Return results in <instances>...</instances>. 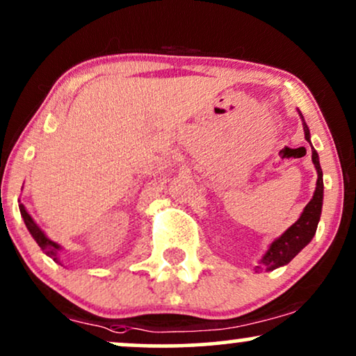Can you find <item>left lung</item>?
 Instances as JSON below:
<instances>
[{
  "label": "left lung",
  "instance_id": "obj_1",
  "mask_svg": "<svg viewBox=\"0 0 356 356\" xmlns=\"http://www.w3.org/2000/svg\"><path fill=\"white\" fill-rule=\"evenodd\" d=\"M304 136L306 140L311 142V136H309V129L304 124ZM312 161L316 165L317 170V186L316 193H314L312 200L309 201V204L304 207L301 218L294 222L286 232L281 235L280 238H276L271 243L268 252L263 257L261 265L258 268H266V270H275L278 266H283L286 263H289L304 247L311 242L314 234L317 230V224H319L321 212H322V200H324V179H322V168L319 163V155L314 150L312 147Z\"/></svg>",
  "mask_w": 356,
  "mask_h": 356
}]
</instances>
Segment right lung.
Instances as JSON below:
<instances>
[{"label": "right lung", "mask_w": 356, "mask_h": 356, "mask_svg": "<svg viewBox=\"0 0 356 356\" xmlns=\"http://www.w3.org/2000/svg\"><path fill=\"white\" fill-rule=\"evenodd\" d=\"M19 211H21L22 219H24V222H26V227L29 229L31 235L34 237L35 242L39 243V247L45 252V255H49L50 258H54V261H57V252H58L60 247L55 242H52V240H49L47 237H45V234L39 227H37V224L34 222V220H32L31 216L27 214L24 206L19 204Z\"/></svg>", "instance_id": "obj_1"}]
</instances>
